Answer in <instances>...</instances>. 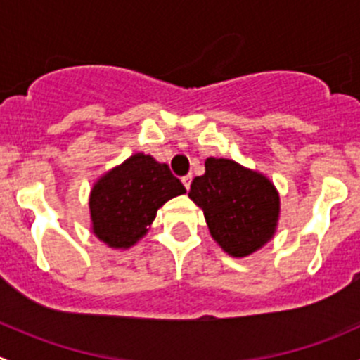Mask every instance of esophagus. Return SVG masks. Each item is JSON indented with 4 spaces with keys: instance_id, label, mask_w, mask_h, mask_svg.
<instances>
[{
    "instance_id": "obj_1",
    "label": "esophagus",
    "mask_w": 360,
    "mask_h": 360,
    "mask_svg": "<svg viewBox=\"0 0 360 360\" xmlns=\"http://www.w3.org/2000/svg\"><path fill=\"white\" fill-rule=\"evenodd\" d=\"M191 179H193V176H191V174H188V176H184L183 179V184H184V188H186V190H190V186H191Z\"/></svg>"
}]
</instances>
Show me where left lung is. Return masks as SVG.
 Listing matches in <instances>:
<instances>
[{"mask_svg":"<svg viewBox=\"0 0 360 360\" xmlns=\"http://www.w3.org/2000/svg\"><path fill=\"white\" fill-rule=\"evenodd\" d=\"M188 197L203 209L210 235L228 254L248 256L266 244L278 219V195L261 174L233 160L207 158Z\"/></svg>","mask_w":360,"mask_h":360,"instance_id":"8db88e82","label":"left lung"}]
</instances>
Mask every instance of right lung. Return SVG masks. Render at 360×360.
I'll return each instance as SVG.
<instances>
[{
    "mask_svg": "<svg viewBox=\"0 0 360 360\" xmlns=\"http://www.w3.org/2000/svg\"><path fill=\"white\" fill-rule=\"evenodd\" d=\"M184 191L167 163L132 155L101 177L90 193L94 233L110 248H130L146 233L160 207Z\"/></svg>",
    "mask_w": 360,
    "mask_h": 360,
    "instance_id": "obj_1",
    "label": "right lung"
}]
</instances>
